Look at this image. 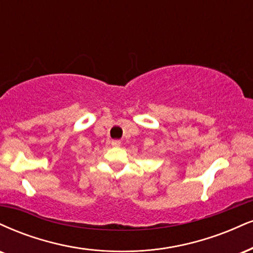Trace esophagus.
<instances>
[{"mask_svg": "<svg viewBox=\"0 0 253 253\" xmlns=\"http://www.w3.org/2000/svg\"><path fill=\"white\" fill-rule=\"evenodd\" d=\"M120 145H121L120 140H112V146H114V147H119Z\"/></svg>", "mask_w": 253, "mask_h": 253, "instance_id": "1", "label": "esophagus"}]
</instances>
